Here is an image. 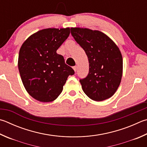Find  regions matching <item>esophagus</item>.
<instances>
[{
    "label": "esophagus",
    "instance_id": "esophagus-1",
    "mask_svg": "<svg viewBox=\"0 0 147 147\" xmlns=\"http://www.w3.org/2000/svg\"><path fill=\"white\" fill-rule=\"evenodd\" d=\"M73 68V69H74V71L76 72V70H77V66H74Z\"/></svg>",
    "mask_w": 147,
    "mask_h": 147
}]
</instances>
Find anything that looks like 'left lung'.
I'll list each match as a JSON object with an SVG mask.
<instances>
[{"label":"left lung","instance_id":"left-lung-1","mask_svg":"<svg viewBox=\"0 0 147 147\" xmlns=\"http://www.w3.org/2000/svg\"><path fill=\"white\" fill-rule=\"evenodd\" d=\"M71 33L89 60V73L80 80L85 94L97 101L113 96L123 74V58L118 47L100 31L71 28Z\"/></svg>","mask_w":147,"mask_h":147}]
</instances>
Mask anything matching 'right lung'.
I'll list each match as a JSON object with an SVG mask.
<instances>
[{
  "instance_id": "right-lung-1",
  "label": "right lung",
  "mask_w": 147,
  "mask_h": 147,
  "mask_svg": "<svg viewBox=\"0 0 147 147\" xmlns=\"http://www.w3.org/2000/svg\"><path fill=\"white\" fill-rule=\"evenodd\" d=\"M70 34V28L42 29L21 46L18 67L24 86L31 96L42 102L57 99L69 75L74 71L57 51Z\"/></svg>"
}]
</instances>
